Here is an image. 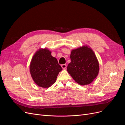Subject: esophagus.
<instances>
[{"mask_svg": "<svg viewBox=\"0 0 125 125\" xmlns=\"http://www.w3.org/2000/svg\"><path fill=\"white\" fill-rule=\"evenodd\" d=\"M61 66L62 67V68L63 69H66V68H67V65H66V64H63V65H62Z\"/></svg>", "mask_w": 125, "mask_h": 125, "instance_id": "34e87169", "label": "esophagus"}]
</instances>
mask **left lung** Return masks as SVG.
<instances>
[{
  "instance_id": "left-lung-1",
  "label": "left lung",
  "mask_w": 125,
  "mask_h": 125,
  "mask_svg": "<svg viewBox=\"0 0 125 125\" xmlns=\"http://www.w3.org/2000/svg\"><path fill=\"white\" fill-rule=\"evenodd\" d=\"M71 62L67 71L73 80L81 85L92 83L97 76L100 67L99 61L92 48L83 45L71 51Z\"/></svg>"
}]
</instances>
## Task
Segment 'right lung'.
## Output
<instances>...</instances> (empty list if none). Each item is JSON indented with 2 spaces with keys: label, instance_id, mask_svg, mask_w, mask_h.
Segmentation results:
<instances>
[{
  "label": "right lung",
  "instance_id": "right-lung-1",
  "mask_svg": "<svg viewBox=\"0 0 125 125\" xmlns=\"http://www.w3.org/2000/svg\"><path fill=\"white\" fill-rule=\"evenodd\" d=\"M47 48H40L34 54L30 65V72L35 84L48 88L56 82L62 69Z\"/></svg>",
  "mask_w": 125,
  "mask_h": 125
}]
</instances>
